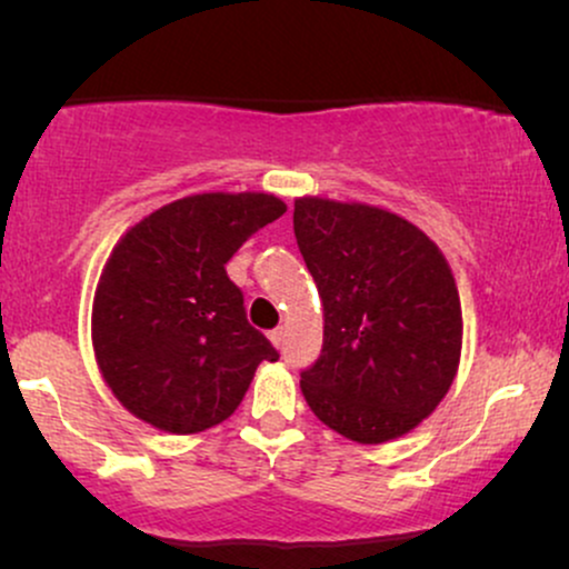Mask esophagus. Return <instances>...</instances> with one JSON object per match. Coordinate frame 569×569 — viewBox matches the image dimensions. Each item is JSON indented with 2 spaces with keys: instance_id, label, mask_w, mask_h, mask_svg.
Returning a JSON list of instances; mask_svg holds the SVG:
<instances>
[{
  "instance_id": "esophagus-1",
  "label": "esophagus",
  "mask_w": 569,
  "mask_h": 569,
  "mask_svg": "<svg viewBox=\"0 0 569 569\" xmlns=\"http://www.w3.org/2000/svg\"><path fill=\"white\" fill-rule=\"evenodd\" d=\"M283 339H286V331L283 329H272L270 331V342L276 345V348H283Z\"/></svg>"
}]
</instances>
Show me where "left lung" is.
<instances>
[{
	"label": "left lung",
	"mask_w": 569,
	"mask_h": 569,
	"mask_svg": "<svg viewBox=\"0 0 569 569\" xmlns=\"http://www.w3.org/2000/svg\"><path fill=\"white\" fill-rule=\"evenodd\" d=\"M293 234L323 302V348L302 369L318 420L382 443L439 407L460 361L462 312L447 259L407 219L302 198Z\"/></svg>",
	"instance_id": "1"
}]
</instances>
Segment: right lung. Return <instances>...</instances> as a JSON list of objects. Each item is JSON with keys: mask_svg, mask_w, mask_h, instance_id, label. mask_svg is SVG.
<instances>
[{"mask_svg": "<svg viewBox=\"0 0 569 569\" xmlns=\"http://www.w3.org/2000/svg\"><path fill=\"white\" fill-rule=\"evenodd\" d=\"M272 194H192L117 243L93 305L98 367L122 407L168 433H198L238 409L278 350L246 318L232 253L283 217Z\"/></svg>", "mask_w": 569, "mask_h": 569, "instance_id": "add662e5", "label": "right lung"}]
</instances>
